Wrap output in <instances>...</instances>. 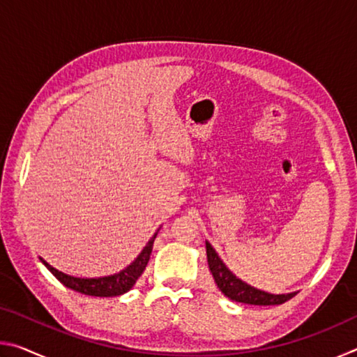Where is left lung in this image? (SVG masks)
<instances>
[{
  "label": "left lung",
  "mask_w": 357,
  "mask_h": 357,
  "mask_svg": "<svg viewBox=\"0 0 357 357\" xmlns=\"http://www.w3.org/2000/svg\"><path fill=\"white\" fill-rule=\"evenodd\" d=\"M206 255L209 271L213 274L214 280L219 287L220 291L227 296L228 299L243 302V304L250 305H279L291 299L296 293L287 294H273L268 291H261L255 287L249 285L239 277L234 275L231 271L227 268V264L222 261V258L217 255V252L213 245L206 241Z\"/></svg>",
  "instance_id": "1"
}]
</instances>
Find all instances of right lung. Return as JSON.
<instances>
[{
  "instance_id": "1",
  "label": "right lung",
  "mask_w": 357,
  "mask_h": 357,
  "mask_svg": "<svg viewBox=\"0 0 357 357\" xmlns=\"http://www.w3.org/2000/svg\"><path fill=\"white\" fill-rule=\"evenodd\" d=\"M159 233V229L153 234V238L148 241V244L143 247L134 261L129 266H126L123 271H119L116 274L112 275H104V277H74L69 274H64L61 271L48 264L44 258L39 259L45 264V268L50 271V273L56 277V279L63 283L64 287L74 289L77 293L86 294V296H98V298H113V296H121L128 293L129 289L135 285L138 277L143 274L144 268L149 261L151 252H153V244L154 239Z\"/></svg>"
}]
</instances>
